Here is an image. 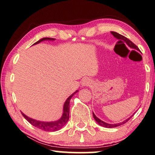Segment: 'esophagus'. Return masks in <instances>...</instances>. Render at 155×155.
I'll list each match as a JSON object with an SVG mask.
<instances>
[{
	"label": "esophagus",
	"instance_id": "34e87169",
	"mask_svg": "<svg viewBox=\"0 0 155 155\" xmlns=\"http://www.w3.org/2000/svg\"><path fill=\"white\" fill-rule=\"evenodd\" d=\"M91 84V81L89 79V78H85L83 79L82 82H81V86H90V85Z\"/></svg>",
	"mask_w": 155,
	"mask_h": 155
}]
</instances>
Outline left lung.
<instances>
[{"label":"left lung","instance_id":"1","mask_svg":"<svg viewBox=\"0 0 155 155\" xmlns=\"http://www.w3.org/2000/svg\"><path fill=\"white\" fill-rule=\"evenodd\" d=\"M111 34H112V36H114V38L118 39L119 41H121V42H122V43H123V42L125 43L127 45L128 47L130 48L131 49H134V50H136V51H140V50H139L138 48L137 47L136 45L132 42V41H130L129 39L126 38L125 36H122V35L117 33V32H115V31H111ZM135 113H136V112H134V114H133L130 117H128V119H126L124 121H123L122 122H120V123H118V124H108V123H106V122L102 121L101 119L97 118V117L95 116V114L93 112V118L95 119V120L96 121L97 123L100 126H103V127H105V128H114V127H117V126H121V125H122V124H125L126 122H127L130 118H131L133 116H134V114H135Z\"/></svg>","mask_w":155,"mask_h":155}]
</instances>
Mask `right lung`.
Returning a JSON list of instances; mask_svg holds the SVG:
<instances>
[{
  "mask_svg": "<svg viewBox=\"0 0 155 155\" xmlns=\"http://www.w3.org/2000/svg\"><path fill=\"white\" fill-rule=\"evenodd\" d=\"M55 38H43L39 39V40L34 43V45H36L38 43L42 42L44 41H55ZM78 92V91L77 90L74 93H73L71 95H69L68 98L66 100V101L64 102V105H63V112L62 117H60L58 120L54 121H38L36 119L30 118L27 115L24 114L23 112H21V114L23 115V117L27 119V120L29 122L31 125H33L35 127L40 128V129L45 130V131H57V130H60L64 126L65 124L67 123V121L69 120V102H70V100L71 97H73V95H74L76 93Z\"/></svg>",
  "mask_w": 155,
  "mask_h": 155,
  "instance_id": "right-lung-1",
  "label": "right lung"
}]
</instances>
